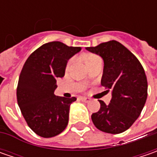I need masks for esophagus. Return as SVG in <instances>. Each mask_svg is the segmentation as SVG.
Wrapping results in <instances>:
<instances>
[{
    "instance_id": "esophagus-1",
    "label": "esophagus",
    "mask_w": 157,
    "mask_h": 157,
    "mask_svg": "<svg viewBox=\"0 0 157 157\" xmlns=\"http://www.w3.org/2000/svg\"><path fill=\"white\" fill-rule=\"evenodd\" d=\"M81 100L82 101H84V102H86V103H88V102H90V101H91V99H90V98H87V97H82Z\"/></svg>"
}]
</instances>
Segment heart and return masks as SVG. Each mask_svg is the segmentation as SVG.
<instances>
[{"mask_svg":"<svg viewBox=\"0 0 157 157\" xmlns=\"http://www.w3.org/2000/svg\"><path fill=\"white\" fill-rule=\"evenodd\" d=\"M95 57H95V56H90V57H88L87 62H88V61H90L91 59H94V58H95ZM71 62H72V60H71V61H70L69 64H71Z\"/></svg>","mask_w":157,"mask_h":157,"instance_id":"1","label":"heart"}]
</instances>
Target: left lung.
<instances>
[{"label": "left lung", "instance_id": "1", "mask_svg": "<svg viewBox=\"0 0 157 157\" xmlns=\"http://www.w3.org/2000/svg\"><path fill=\"white\" fill-rule=\"evenodd\" d=\"M86 49L103 59L101 85L112 89L110 103L106 105L100 100V110L92 114V121L100 131L122 133L140 116L147 100L148 81L144 69L136 56L115 40Z\"/></svg>", "mask_w": 157, "mask_h": 157}]
</instances>
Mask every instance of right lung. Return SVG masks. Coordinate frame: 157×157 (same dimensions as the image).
Wrapping results in <instances>:
<instances>
[{
	"label": "right lung",
	"mask_w": 157,
	"mask_h": 157,
	"mask_svg": "<svg viewBox=\"0 0 157 157\" xmlns=\"http://www.w3.org/2000/svg\"><path fill=\"white\" fill-rule=\"evenodd\" d=\"M81 51L55 41L44 44L28 57L18 80V105L29 127L39 136L53 137L68 125L70 105L77 99L54 94L57 78H63L67 62Z\"/></svg>",
	"instance_id": "right-lung-1"
}]
</instances>
